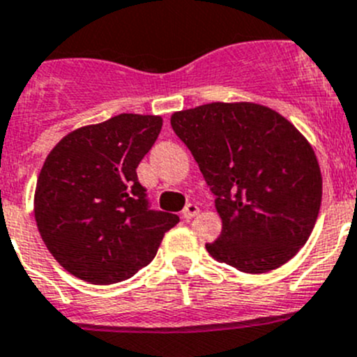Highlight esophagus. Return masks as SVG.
I'll return each mask as SVG.
<instances>
[{
  "label": "esophagus",
  "mask_w": 357,
  "mask_h": 357,
  "mask_svg": "<svg viewBox=\"0 0 357 357\" xmlns=\"http://www.w3.org/2000/svg\"><path fill=\"white\" fill-rule=\"evenodd\" d=\"M198 212H200L198 205H196V204H188V205H185L184 211H182V215H184V219H191V218H195V215L198 214Z\"/></svg>",
  "instance_id": "34e87169"
}]
</instances>
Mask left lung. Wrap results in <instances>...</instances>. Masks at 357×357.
I'll return each instance as SVG.
<instances>
[{
    "label": "left lung",
    "mask_w": 357,
    "mask_h": 357,
    "mask_svg": "<svg viewBox=\"0 0 357 357\" xmlns=\"http://www.w3.org/2000/svg\"><path fill=\"white\" fill-rule=\"evenodd\" d=\"M215 196L223 221L212 258L269 273L305 246L319 218L322 175L312 145L287 119L253 102H212L172 114Z\"/></svg>",
    "instance_id": "left-lung-1"
}]
</instances>
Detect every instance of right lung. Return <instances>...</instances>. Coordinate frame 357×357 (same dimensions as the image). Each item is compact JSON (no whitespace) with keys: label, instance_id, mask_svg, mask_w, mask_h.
Returning <instances> with one entry per match:
<instances>
[{"label":"right lung","instance_id":"right-lung-1","mask_svg":"<svg viewBox=\"0 0 357 357\" xmlns=\"http://www.w3.org/2000/svg\"><path fill=\"white\" fill-rule=\"evenodd\" d=\"M161 127V116L122 113L72 130L49 152L35 189V221L49 253L79 280H129L178 223L176 214L150 208L136 173Z\"/></svg>","mask_w":357,"mask_h":357}]
</instances>
